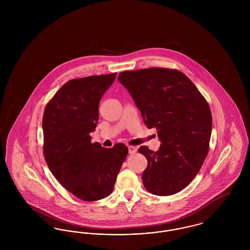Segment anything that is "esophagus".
Here are the masks:
<instances>
[{
	"label": "esophagus",
	"mask_w": 250,
	"mask_h": 250,
	"mask_svg": "<svg viewBox=\"0 0 250 250\" xmlns=\"http://www.w3.org/2000/svg\"><path fill=\"white\" fill-rule=\"evenodd\" d=\"M137 152V148L134 146H128V153L129 155H134Z\"/></svg>",
	"instance_id": "34e87169"
}]
</instances>
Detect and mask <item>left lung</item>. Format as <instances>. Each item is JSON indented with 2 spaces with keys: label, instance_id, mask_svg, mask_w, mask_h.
I'll return each mask as SVG.
<instances>
[{
  "label": "left lung",
  "instance_id": "left-lung-1",
  "mask_svg": "<svg viewBox=\"0 0 250 250\" xmlns=\"http://www.w3.org/2000/svg\"><path fill=\"white\" fill-rule=\"evenodd\" d=\"M118 81L130 94L148 128L161 142L154 152L141 146L148 161L145 188L157 196L183 190L201 169L212 132L210 107L197 87L176 69L152 67L121 72Z\"/></svg>",
  "mask_w": 250,
  "mask_h": 250
}]
</instances>
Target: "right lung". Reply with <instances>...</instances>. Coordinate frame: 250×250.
<instances>
[{
    "mask_svg": "<svg viewBox=\"0 0 250 250\" xmlns=\"http://www.w3.org/2000/svg\"><path fill=\"white\" fill-rule=\"evenodd\" d=\"M116 75L69 81L50 99L43 115V151L48 167L66 190L85 202L111 194L128 153L123 143L104 148L91 143L99 102Z\"/></svg>",
    "mask_w": 250,
    "mask_h": 250,
    "instance_id": "add662e5",
    "label": "right lung"
}]
</instances>
